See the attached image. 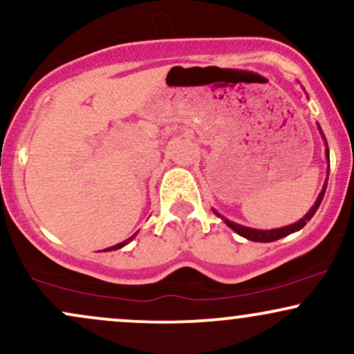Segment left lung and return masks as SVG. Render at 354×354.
I'll use <instances>...</instances> for the list:
<instances>
[{
  "label": "left lung",
  "instance_id": "obj_1",
  "mask_svg": "<svg viewBox=\"0 0 354 354\" xmlns=\"http://www.w3.org/2000/svg\"><path fill=\"white\" fill-rule=\"evenodd\" d=\"M328 153V158H330V151L326 149ZM326 183H324L323 189H321L318 200H316L315 206L308 211L306 216H304L303 219H299L298 223H295V225H290V226H284V228H279V230H271V231H261V230H251V228H245V226L241 225H236V223H231L228 221V219H225L226 225L230 226L231 230L236 231L238 234H241V236H245L248 239H251V241H258V243H270V241H276V239H281L284 236H288V234H291L293 231H298L301 230L304 225H306V221H310V219L313 218V214L316 213V209L319 208L321 201H323V196H324V191H326ZM218 214V213H216Z\"/></svg>",
  "mask_w": 354,
  "mask_h": 354
}]
</instances>
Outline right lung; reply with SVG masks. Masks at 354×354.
<instances>
[{
  "label": "right lung",
  "instance_id": "1",
  "mask_svg": "<svg viewBox=\"0 0 354 354\" xmlns=\"http://www.w3.org/2000/svg\"><path fill=\"white\" fill-rule=\"evenodd\" d=\"M131 238H133V236H131ZM131 238H128V239H126V241H123V243H120V245H116V246L106 248V250H104V251H111V250H120V248H123V246L126 245V243H129V241H131Z\"/></svg>",
  "mask_w": 354,
  "mask_h": 354
}]
</instances>
